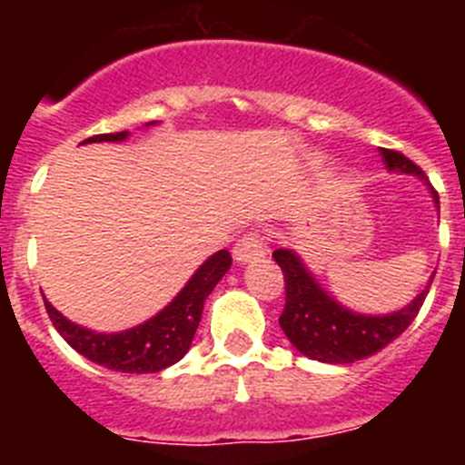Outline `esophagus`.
<instances>
[{"label":"esophagus","instance_id":"obj_1","mask_svg":"<svg viewBox=\"0 0 465 465\" xmlns=\"http://www.w3.org/2000/svg\"><path fill=\"white\" fill-rule=\"evenodd\" d=\"M265 256V246H262V235L261 232H249V235L242 237L235 246H232V258L237 262H252L256 258Z\"/></svg>","mask_w":465,"mask_h":465}]
</instances>
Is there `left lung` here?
<instances>
[{
  "label": "left lung",
  "instance_id": "1",
  "mask_svg": "<svg viewBox=\"0 0 465 465\" xmlns=\"http://www.w3.org/2000/svg\"><path fill=\"white\" fill-rule=\"evenodd\" d=\"M381 158L391 172L419 176L429 186L433 204L440 212L438 193L426 182L424 172L419 170L412 160L389 149H381ZM272 258L279 262L283 283H286V305L279 316L283 335L307 359L335 365L368 359L393 342L398 335H402L424 305L430 282L435 277V272L430 274L426 289L414 295L412 302L402 310L391 312V314H359L332 298L322 283L316 282L314 274L307 270L302 258L295 252L277 249Z\"/></svg>",
  "mask_w": 465,
  "mask_h": 465
}]
</instances>
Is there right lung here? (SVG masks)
<instances>
[{
    "label": "right lung",
    "mask_w": 465,
    "mask_h": 465,
    "mask_svg": "<svg viewBox=\"0 0 465 465\" xmlns=\"http://www.w3.org/2000/svg\"><path fill=\"white\" fill-rule=\"evenodd\" d=\"M149 125H155V121L146 123V127ZM127 137L130 133L123 130V133L94 134L84 143L125 142ZM230 265H232L230 253L225 249L216 252L195 270V274L188 279L186 286L174 295V300L165 310L151 316L149 322L121 332H94L90 328L69 322L67 316L60 314L48 300L44 302H46V312L55 331L63 335L69 347L76 349L88 361L116 372H134V375L160 372L186 356L193 335L203 319L204 300L212 293L213 286L223 279Z\"/></svg>",
    "instance_id": "right-lung-1"
}]
</instances>
